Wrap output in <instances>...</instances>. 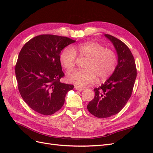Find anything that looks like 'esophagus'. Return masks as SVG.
<instances>
[{
  "label": "esophagus",
  "instance_id": "esophagus-1",
  "mask_svg": "<svg viewBox=\"0 0 153 153\" xmlns=\"http://www.w3.org/2000/svg\"><path fill=\"white\" fill-rule=\"evenodd\" d=\"M75 89H76L77 91H83V90H84V88H82V87H78L77 85H75Z\"/></svg>",
  "mask_w": 153,
  "mask_h": 153
}]
</instances>
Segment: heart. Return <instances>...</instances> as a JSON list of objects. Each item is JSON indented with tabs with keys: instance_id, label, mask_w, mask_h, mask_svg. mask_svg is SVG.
Here are the masks:
<instances>
[{
	"instance_id": "1",
	"label": "heart",
	"mask_w": 153,
	"mask_h": 153,
	"mask_svg": "<svg viewBox=\"0 0 153 153\" xmlns=\"http://www.w3.org/2000/svg\"><path fill=\"white\" fill-rule=\"evenodd\" d=\"M78 52L87 61L84 69L69 73L68 80L78 86L82 87L94 83L97 76L105 80L114 72L117 64L116 53L111 49L105 48L102 45L94 41H87L77 47H68L60 55V61L67 71H70L75 66Z\"/></svg>"
}]
</instances>
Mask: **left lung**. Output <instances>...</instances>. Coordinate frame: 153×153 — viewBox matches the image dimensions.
Instances as JSON below:
<instances>
[{"mask_svg":"<svg viewBox=\"0 0 153 153\" xmlns=\"http://www.w3.org/2000/svg\"><path fill=\"white\" fill-rule=\"evenodd\" d=\"M112 43L117 53V65L106 82L94 89L95 96L87 107L98 118H106L118 114L130 98L137 77L135 59L130 50L115 37L104 35Z\"/></svg>","mask_w":153,"mask_h":153,"instance_id":"left-lung-1","label":"left lung"}]
</instances>
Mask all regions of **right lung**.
I'll return each mask as SVG.
<instances>
[{
    "instance_id": "add662e5",
    "label": "right lung",
    "mask_w": 153,
    "mask_h": 153,
    "mask_svg": "<svg viewBox=\"0 0 153 153\" xmlns=\"http://www.w3.org/2000/svg\"><path fill=\"white\" fill-rule=\"evenodd\" d=\"M76 41L67 37L42 34L29 40L18 55L15 74L18 90L32 110L45 115L62 108L67 92L74 86L61 83L64 76L60 53Z\"/></svg>"
}]
</instances>
